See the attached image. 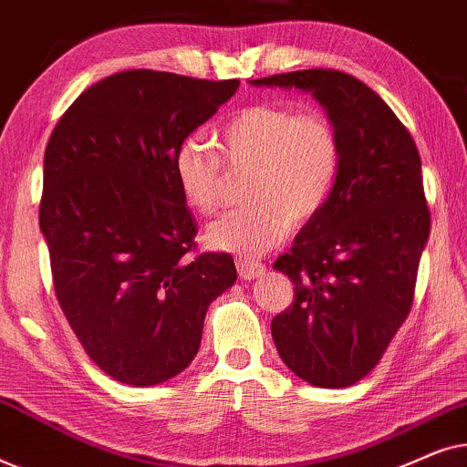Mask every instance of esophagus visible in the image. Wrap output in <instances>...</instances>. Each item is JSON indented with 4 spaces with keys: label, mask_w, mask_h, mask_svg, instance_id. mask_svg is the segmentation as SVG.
<instances>
[{
    "label": "esophagus",
    "mask_w": 467,
    "mask_h": 467,
    "mask_svg": "<svg viewBox=\"0 0 467 467\" xmlns=\"http://www.w3.org/2000/svg\"><path fill=\"white\" fill-rule=\"evenodd\" d=\"M235 267H238V274L242 280H254L265 274V265L259 264V261H251L246 257L235 259Z\"/></svg>",
    "instance_id": "esophagus-1"
}]
</instances>
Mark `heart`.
<instances>
[{
  "instance_id": "1",
  "label": "heart",
  "mask_w": 467,
  "mask_h": 467,
  "mask_svg": "<svg viewBox=\"0 0 467 467\" xmlns=\"http://www.w3.org/2000/svg\"><path fill=\"white\" fill-rule=\"evenodd\" d=\"M221 152L232 170L253 168L246 197L206 229L210 248L257 257L278 246L291 223L304 225L327 203L340 171V138L321 114L257 104L232 117L221 131ZM174 176L187 203L213 214L221 206V157L203 140L184 138L174 155Z\"/></svg>"
}]
</instances>
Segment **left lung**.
<instances>
[{
	"label": "left lung",
	"instance_id": "1",
	"mask_svg": "<svg viewBox=\"0 0 467 467\" xmlns=\"http://www.w3.org/2000/svg\"><path fill=\"white\" fill-rule=\"evenodd\" d=\"M253 87L310 93L340 138V171L327 203L274 270L296 285L272 318L285 366L323 389L361 380L410 312L430 238L417 144L368 85L336 69H302Z\"/></svg>",
	"mask_w": 467,
	"mask_h": 467
}]
</instances>
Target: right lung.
<instances>
[{"instance_id": "add662e5", "label": "right lung", "mask_w": 467, "mask_h": 467, "mask_svg": "<svg viewBox=\"0 0 467 467\" xmlns=\"http://www.w3.org/2000/svg\"><path fill=\"white\" fill-rule=\"evenodd\" d=\"M238 87L119 72L88 87L47 144L40 232L57 299L87 355L125 385L181 374L208 306L238 278L227 253L189 254L197 223L174 176L178 146Z\"/></svg>"}]
</instances>
